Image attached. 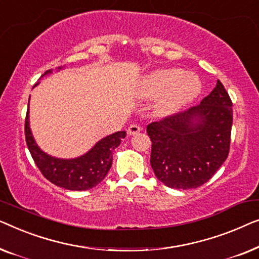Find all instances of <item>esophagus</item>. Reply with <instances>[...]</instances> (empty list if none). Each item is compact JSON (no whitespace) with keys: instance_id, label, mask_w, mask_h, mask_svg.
<instances>
[{"instance_id":"1","label":"esophagus","mask_w":259,"mask_h":259,"mask_svg":"<svg viewBox=\"0 0 259 259\" xmlns=\"http://www.w3.org/2000/svg\"><path fill=\"white\" fill-rule=\"evenodd\" d=\"M141 131V126L137 125V124H131L129 128H128V134L130 136H133V135H136Z\"/></svg>"}]
</instances>
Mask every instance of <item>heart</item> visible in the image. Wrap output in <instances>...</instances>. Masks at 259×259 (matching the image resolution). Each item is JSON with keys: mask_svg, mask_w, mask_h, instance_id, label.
I'll return each mask as SVG.
<instances>
[{"mask_svg": "<svg viewBox=\"0 0 259 259\" xmlns=\"http://www.w3.org/2000/svg\"><path fill=\"white\" fill-rule=\"evenodd\" d=\"M202 90L197 76L185 74L182 69H162L148 75L142 84L141 94L145 98L163 96L156 107L161 116L171 115L190 103Z\"/></svg>", "mask_w": 259, "mask_h": 259, "instance_id": "1", "label": "heart"}]
</instances>
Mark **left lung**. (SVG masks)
Instances as JSON below:
<instances>
[{
  "mask_svg": "<svg viewBox=\"0 0 259 259\" xmlns=\"http://www.w3.org/2000/svg\"><path fill=\"white\" fill-rule=\"evenodd\" d=\"M231 126L232 102L221 81L196 107L150 123L156 177L181 190L206 183L228 157Z\"/></svg>",
  "mask_w": 259,
  "mask_h": 259,
  "instance_id": "8db88e82",
  "label": "left lung"
}]
</instances>
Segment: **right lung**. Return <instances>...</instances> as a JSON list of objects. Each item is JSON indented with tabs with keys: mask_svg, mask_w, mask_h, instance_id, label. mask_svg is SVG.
Wrapping results in <instances>:
<instances>
[{
	"mask_svg": "<svg viewBox=\"0 0 259 259\" xmlns=\"http://www.w3.org/2000/svg\"><path fill=\"white\" fill-rule=\"evenodd\" d=\"M48 72H52V70H48L46 74ZM24 134L31 157L43 176L57 187L75 191L89 190L104 180L112 164V151L121 144L122 138L126 135L125 131L109 135L98 141L92 150L81 157L71 159L52 157L37 147L32 137L29 126V101Z\"/></svg>",
	"mask_w": 259,
	"mask_h": 259,
	"instance_id": "right-lung-1",
	"label": "right lung"
}]
</instances>
